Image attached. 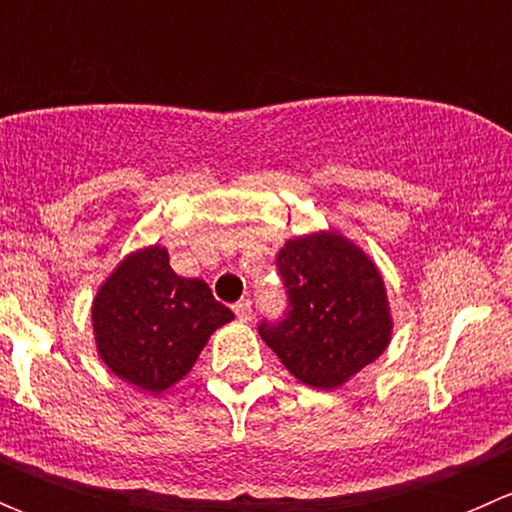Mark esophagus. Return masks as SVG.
I'll use <instances>...</instances> for the list:
<instances>
[{"label":"esophagus","instance_id":"1","mask_svg":"<svg viewBox=\"0 0 512 512\" xmlns=\"http://www.w3.org/2000/svg\"><path fill=\"white\" fill-rule=\"evenodd\" d=\"M232 309H235V317L240 319V322H250V319H252V302H250V299H240V302H237Z\"/></svg>","mask_w":512,"mask_h":512}]
</instances>
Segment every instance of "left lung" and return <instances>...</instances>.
I'll use <instances>...</instances> for the list:
<instances>
[{
  "label": "left lung",
  "mask_w": 512,
  "mask_h": 512,
  "mask_svg": "<svg viewBox=\"0 0 512 512\" xmlns=\"http://www.w3.org/2000/svg\"><path fill=\"white\" fill-rule=\"evenodd\" d=\"M289 312L260 337L289 374L312 389H339L386 352L394 332L384 277L337 230L287 240L277 255Z\"/></svg>",
  "instance_id": "8db88e82"
}]
</instances>
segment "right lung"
<instances>
[{
    "label": "right lung",
    "instance_id": "add662e5",
    "mask_svg": "<svg viewBox=\"0 0 512 512\" xmlns=\"http://www.w3.org/2000/svg\"><path fill=\"white\" fill-rule=\"evenodd\" d=\"M235 314L203 280L178 277L160 245L131 252L98 287L91 304L96 352L136 389L160 394L178 384L210 334Z\"/></svg>",
    "mask_w": 512,
    "mask_h": 512
}]
</instances>
